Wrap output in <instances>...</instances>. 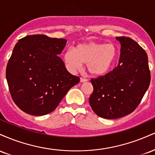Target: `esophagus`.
Masks as SVG:
<instances>
[{
	"label": "esophagus",
	"instance_id": "1",
	"mask_svg": "<svg viewBox=\"0 0 155 155\" xmlns=\"http://www.w3.org/2000/svg\"><path fill=\"white\" fill-rule=\"evenodd\" d=\"M88 81V79H85V78L81 77V79H80V81H81V82H85V81Z\"/></svg>",
	"mask_w": 155,
	"mask_h": 155
}]
</instances>
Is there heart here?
Segmentation results:
<instances>
[{
    "label": "heart",
    "mask_w": 155,
    "mask_h": 155,
    "mask_svg": "<svg viewBox=\"0 0 155 155\" xmlns=\"http://www.w3.org/2000/svg\"><path fill=\"white\" fill-rule=\"evenodd\" d=\"M118 49L114 44L89 42L78 44L74 49H68L63 55L67 66L71 70L87 64V68L91 75H106L116 63Z\"/></svg>",
    "instance_id": "heart-1"
}]
</instances>
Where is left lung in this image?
<instances>
[{
	"mask_svg": "<svg viewBox=\"0 0 155 155\" xmlns=\"http://www.w3.org/2000/svg\"><path fill=\"white\" fill-rule=\"evenodd\" d=\"M121 44L119 64L104 76L92 78L93 92L89 102L98 117L118 119L134 111L151 80L147 52L129 37H117Z\"/></svg>",
	"mask_w": 155,
	"mask_h": 155,
	"instance_id": "left-lung-1",
	"label": "left lung"
}]
</instances>
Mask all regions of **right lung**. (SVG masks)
<instances>
[{
    "label": "right lung",
    "instance_id": "obj_1",
    "mask_svg": "<svg viewBox=\"0 0 155 155\" xmlns=\"http://www.w3.org/2000/svg\"><path fill=\"white\" fill-rule=\"evenodd\" d=\"M67 41L45 35L19 39L6 66L8 90L15 104L28 114L42 116L58 107L80 81L70 74L61 58Z\"/></svg>",
    "mask_w": 155,
    "mask_h": 155
}]
</instances>
